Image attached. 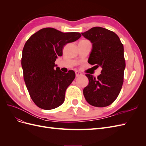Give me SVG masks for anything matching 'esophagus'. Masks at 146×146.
I'll return each mask as SVG.
<instances>
[{
	"label": "esophagus",
	"instance_id": "34e87169",
	"mask_svg": "<svg viewBox=\"0 0 146 146\" xmlns=\"http://www.w3.org/2000/svg\"><path fill=\"white\" fill-rule=\"evenodd\" d=\"M82 76V74L81 73H80L78 71H76V77H79V76Z\"/></svg>",
	"mask_w": 146,
	"mask_h": 146
}]
</instances>
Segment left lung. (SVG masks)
<instances>
[{
  "label": "left lung",
  "mask_w": 146,
  "mask_h": 146,
  "mask_svg": "<svg viewBox=\"0 0 146 146\" xmlns=\"http://www.w3.org/2000/svg\"><path fill=\"white\" fill-rule=\"evenodd\" d=\"M82 35L92 44L88 62L102 68L98 77L86 74L89 84L83 89V95L94 107H107L117 98L123 82V44L115 33L102 27H92Z\"/></svg>",
  "instance_id": "left-lung-1"
}]
</instances>
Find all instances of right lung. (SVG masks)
I'll use <instances>...</instances> for the list:
<instances>
[{"instance_id": "obj_1", "label": "right lung", "mask_w": 146, "mask_h": 146, "mask_svg": "<svg viewBox=\"0 0 146 146\" xmlns=\"http://www.w3.org/2000/svg\"><path fill=\"white\" fill-rule=\"evenodd\" d=\"M81 36L48 27L38 31L25 42L21 59L24 78L31 99L39 108L52 110L64 102L66 90L76 74L72 70L64 73L55 69V61L62 56L66 44Z\"/></svg>"}]
</instances>
